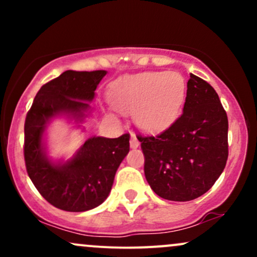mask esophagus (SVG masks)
<instances>
[{"mask_svg":"<svg viewBox=\"0 0 257 257\" xmlns=\"http://www.w3.org/2000/svg\"><path fill=\"white\" fill-rule=\"evenodd\" d=\"M139 145H140V143H139L137 135L133 134V133H132V135H131V147H132V149H138Z\"/></svg>","mask_w":257,"mask_h":257,"instance_id":"34e87169","label":"esophagus"}]
</instances>
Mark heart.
I'll return each instance as SVG.
<instances>
[{"mask_svg":"<svg viewBox=\"0 0 257 257\" xmlns=\"http://www.w3.org/2000/svg\"><path fill=\"white\" fill-rule=\"evenodd\" d=\"M187 95V81L179 72L149 73L120 79L112 88L113 105L122 113H135L144 131L158 133L179 118Z\"/></svg>","mask_w":257,"mask_h":257,"instance_id":"b5f03b06","label":"heart"}]
</instances>
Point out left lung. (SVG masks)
<instances>
[{
    "label": "left lung",
    "instance_id": "left-lung-1",
    "mask_svg": "<svg viewBox=\"0 0 257 257\" xmlns=\"http://www.w3.org/2000/svg\"><path fill=\"white\" fill-rule=\"evenodd\" d=\"M228 119L208 82L190 73L184 112L157 137H141L145 176L153 192L174 202L213 187L228 157Z\"/></svg>",
    "mask_w": 257,
    "mask_h": 257
}]
</instances>
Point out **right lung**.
Returning a JSON list of instances; mask_svg holds the SVG:
<instances>
[{
  "label": "right lung",
  "mask_w": 257,
  "mask_h": 257,
  "mask_svg": "<svg viewBox=\"0 0 257 257\" xmlns=\"http://www.w3.org/2000/svg\"><path fill=\"white\" fill-rule=\"evenodd\" d=\"M106 73L67 70L41 87L26 116V170L43 198L61 210L81 213L104 203L129 152L131 137L124 134L116 139L91 137L67 161H53L47 155L44 135L52 120L65 117L81 126L93 111L89 102Z\"/></svg>",
  "instance_id": "obj_1"
}]
</instances>
